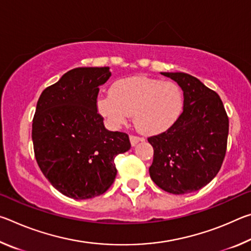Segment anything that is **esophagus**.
Segmentation results:
<instances>
[{"label": "esophagus", "mask_w": 251, "mask_h": 251, "mask_svg": "<svg viewBox=\"0 0 251 251\" xmlns=\"http://www.w3.org/2000/svg\"><path fill=\"white\" fill-rule=\"evenodd\" d=\"M129 139H130L131 146H136L139 142L143 141V139L139 138L138 136H134V135H130V136H129Z\"/></svg>", "instance_id": "1"}]
</instances>
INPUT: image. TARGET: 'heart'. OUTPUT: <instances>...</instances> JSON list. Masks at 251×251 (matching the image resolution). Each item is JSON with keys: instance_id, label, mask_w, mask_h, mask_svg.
<instances>
[{"instance_id": "b5f03b06", "label": "heart", "mask_w": 251, "mask_h": 251, "mask_svg": "<svg viewBox=\"0 0 251 251\" xmlns=\"http://www.w3.org/2000/svg\"><path fill=\"white\" fill-rule=\"evenodd\" d=\"M184 96L173 82L138 75L116 80L110 94L100 96L97 112L110 128L125 125L134 114V123L145 134L167 130L180 116Z\"/></svg>"}]
</instances>
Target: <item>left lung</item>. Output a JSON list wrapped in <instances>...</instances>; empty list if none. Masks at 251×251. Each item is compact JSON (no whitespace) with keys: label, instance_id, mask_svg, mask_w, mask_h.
Masks as SVG:
<instances>
[{"label":"left lung","instance_id":"left-lung-1","mask_svg":"<svg viewBox=\"0 0 251 251\" xmlns=\"http://www.w3.org/2000/svg\"><path fill=\"white\" fill-rule=\"evenodd\" d=\"M160 74L181 87L184 109L166 131L148 138L154 148L150 175L167 193L197 192L214 179L222 167L228 116L219 95L198 78L181 72Z\"/></svg>","mask_w":251,"mask_h":251}]
</instances>
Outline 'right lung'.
I'll list each match as a JSON object with an SVG mask.
<instances>
[{
    "instance_id": "add662e5",
    "label": "right lung",
    "mask_w": 251,
    "mask_h": 251,
    "mask_svg": "<svg viewBox=\"0 0 251 251\" xmlns=\"http://www.w3.org/2000/svg\"><path fill=\"white\" fill-rule=\"evenodd\" d=\"M109 67L71 70L42 92L32 125L37 164L55 189L88 199L104 194L115 180L114 159L130 148L128 135L105 128L97 113L100 85Z\"/></svg>"
}]
</instances>
